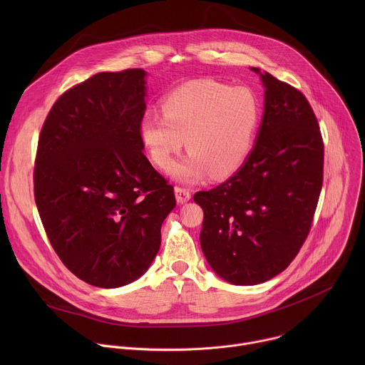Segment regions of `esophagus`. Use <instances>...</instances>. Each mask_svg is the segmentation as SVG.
I'll list each match as a JSON object with an SVG mask.
<instances>
[{
  "instance_id": "esophagus-1",
  "label": "esophagus",
  "mask_w": 365,
  "mask_h": 365,
  "mask_svg": "<svg viewBox=\"0 0 365 365\" xmlns=\"http://www.w3.org/2000/svg\"><path fill=\"white\" fill-rule=\"evenodd\" d=\"M175 195H176V199L179 203H185L190 199V190L186 189V187H180V186H176L175 187Z\"/></svg>"
}]
</instances>
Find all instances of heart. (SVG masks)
Returning a JSON list of instances; mask_svg holds the SVG:
<instances>
[{"label":"heart","instance_id":"b5f03b06","mask_svg":"<svg viewBox=\"0 0 365 365\" xmlns=\"http://www.w3.org/2000/svg\"><path fill=\"white\" fill-rule=\"evenodd\" d=\"M162 113L147 111L141 117L140 140L153 165L163 170L186 144L189 154L172 175L193 183L206 173L227 178L242 166L262 120V101L247 86L199 79L168 93Z\"/></svg>","mask_w":365,"mask_h":365}]
</instances>
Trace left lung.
Segmentation results:
<instances>
[{"label":"left lung","instance_id":"1","mask_svg":"<svg viewBox=\"0 0 365 365\" xmlns=\"http://www.w3.org/2000/svg\"><path fill=\"white\" fill-rule=\"evenodd\" d=\"M264 114L242 168L193 200L202 206L200 247L224 280L267 282L286 270L312 227L324 182V140L306 96L269 72Z\"/></svg>","mask_w":365,"mask_h":365}]
</instances>
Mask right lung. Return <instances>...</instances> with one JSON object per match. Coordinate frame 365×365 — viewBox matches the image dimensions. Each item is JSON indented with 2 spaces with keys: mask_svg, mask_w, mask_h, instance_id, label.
<instances>
[{
  "mask_svg": "<svg viewBox=\"0 0 365 365\" xmlns=\"http://www.w3.org/2000/svg\"><path fill=\"white\" fill-rule=\"evenodd\" d=\"M145 72H101L63 92L41 127L34 199L62 263L88 284L138 279L159 252L173 186L143 153Z\"/></svg>",
  "mask_w": 365,
  "mask_h": 365,
  "instance_id": "1",
  "label": "right lung"
}]
</instances>
